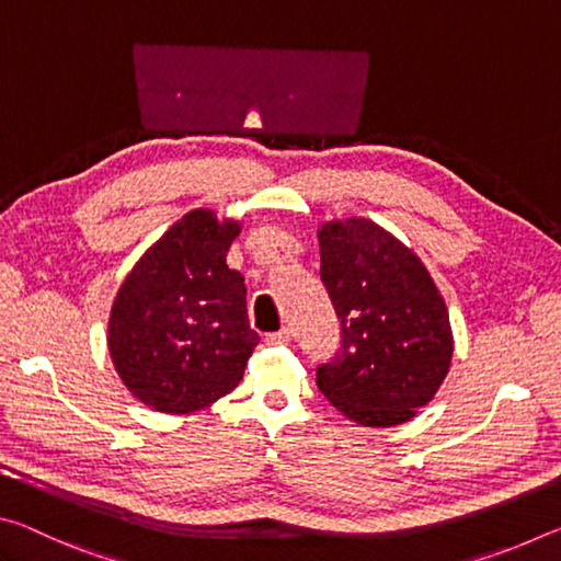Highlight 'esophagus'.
Returning a JSON list of instances; mask_svg holds the SVG:
<instances>
[{"label":"esophagus","instance_id":"34e87169","mask_svg":"<svg viewBox=\"0 0 561 561\" xmlns=\"http://www.w3.org/2000/svg\"><path fill=\"white\" fill-rule=\"evenodd\" d=\"M267 341L270 346H284V344H289V331L287 329H279V331H274V334H267Z\"/></svg>","mask_w":561,"mask_h":561}]
</instances>
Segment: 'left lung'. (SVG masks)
I'll use <instances>...</instances> for the list:
<instances>
[{
	"mask_svg": "<svg viewBox=\"0 0 561 561\" xmlns=\"http://www.w3.org/2000/svg\"><path fill=\"white\" fill-rule=\"evenodd\" d=\"M319 250L341 319V351L317 368L321 393L366 428L411 421L450 371L443 294L411 247L366 217L321 225Z\"/></svg>",
	"mask_w": 561,
	"mask_h": 561,
	"instance_id": "left-lung-1",
	"label": "left lung"
}]
</instances>
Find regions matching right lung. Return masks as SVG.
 <instances>
[{"label": "right lung", "instance_id": "1", "mask_svg": "<svg viewBox=\"0 0 561 561\" xmlns=\"http://www.w3.org/2000/svg\"><path fill=\"white\" fill-rule=\"evenodd\" d=\"M242 225L197 207L150 244L113 299L108 354L123 386L160 413L185 415L234 391L257 331L227 252Z\"/></svg>", "mask_w": 561, "mask_h": 561}]
</instances>
